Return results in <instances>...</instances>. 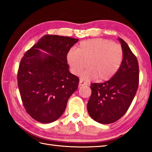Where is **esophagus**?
Wrapping results in <instances>:
<instances>
[{
    "label": "esophagus",
    "mask_w": 152,
    "mask_h": 152,
    "mask_svg": "<svg viewBox=\"0 0 152 152\" xmlns=\"http://www.w3.org/2000/svg\"><path fill=\"white\" fill-rule=\"evenodd\" d=\"M84 85H85V83H83L82 81L80 80V82H79V86L80 87V86H84Z\"/></svg>",
    "instance_id": "34e87169"
}]
</instances>
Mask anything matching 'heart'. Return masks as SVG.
Here are the masks:
<instances>
[{"label":"heart","instance_id":"b5f03b06","mask_svg":"<svg viewBox=\"0 0 152 152\" xmlns=\"http://www.w3.org/2000/svg\"><path fill=\"white\" fill-rule=\"evenodd\" d=\"M122 48L119 44L102 38H93L80 42L76 50H70L66 56L70 70L79 75L86 66L81 77L91 80L98 78L104 82L111 79L118 72L123 60Z\"/></svg>","mask_w":152,"mask_h":152}]
</instances>
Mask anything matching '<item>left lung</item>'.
<instances>
[{
	"label": "left lung",
	"instance_id": "left-lung-1",
	"mask_svg": "<svg viewBox=\"0 0 152 152\" xmlns=\"http://www.w3.org/2000/svg\"><path fill=\"white\" fill-rule=\"evenodd\" d=\"M123 60L118 72L108 81L91 83V95L87 105L89 115L96 122L110 124L118 121L129 108L139 82V68L136 56L127 44L118 38Z\"/></svg>",
	"mask_w": 152,
	"mask_h": 152
}]
</instances>
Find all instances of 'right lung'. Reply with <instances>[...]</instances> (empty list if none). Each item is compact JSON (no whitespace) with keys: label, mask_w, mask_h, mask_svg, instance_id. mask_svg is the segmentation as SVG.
Listing matches in <instances>:
<instances>
[{"label":"right lung","mask_w":152,"mask_h":152,"mask_svg":"<svg viewBox=\"0 0 152 152\" xmlns=\"http://www.w3.org/2000/svg\"><path fill=\"white\" fill-rule=\"evenodd\" d=\"M78 40L44 35L22 57L18 72L19 93L25 110L37 121L49 124L59 119L78 89L80 80L69 72L66 56Z\"/></svg>","instance_id":"1"}]
</instances>
